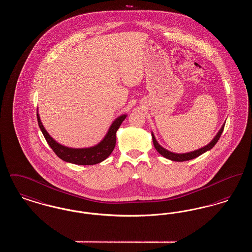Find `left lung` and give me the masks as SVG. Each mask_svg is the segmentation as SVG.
<instances>
[{"label": "left lung", "mask_w": 252, "mask_h": 252, "mask_svg": "<svg viewBox=\"0 0 252 252\" xmlns=\"http://www.w3.org/2000/svg\"><path fill=\"white\" fill-rule=\"evenodd\" d=\"M224 127H225V124L222 126V127L220 128V130L216 134V137L214 138V140H213L210 144H207L206 146H204L202 148H199V149H197V150H194V151L189 152V153L178 154V153H173V152L168 151L167 149L163 148L161 145L158 144V143L157 142L156 138H155V136H154L153 133H152V140H153V144H154V146H155L157 151H158L161 156L166 158L168 159L174 160V161H185V160H190V159H192V158H196V157L200 156V155H202L205 152H207V151H209L210 149H212V148L216 145V143L218 142V140H219V138H220L222 132L224 130Z\"/></svg>", "instance_id": "1"}]
</instances>
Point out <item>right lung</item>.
Returning a JSON list of instances; mask_svg holds the SVG:
<instances>
[{
	"mask_svg": "<svg viewBox=\"0 0 252 252\" xmlns=\"http://www.w3.org/2000/svg\"><path fill=\"white\" fill-rule=\"evenodd\" d=\"M36 118L40 130L50 147L56 153V155L62 160L71 162L78 165H94L105 160L113 151L116 144V132L119 129L121 124L126 118V115H121L111 124L105 138L93 147L88 148H71L57 143L44 128L38 113L36 112Z\"/></svg>",
	"mask_w": 252,
	"mask_h": 252,
	"instance_id": "right-lung-1",
	"label": "right lung"
}]
</instances>
